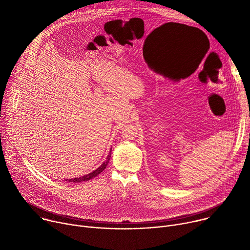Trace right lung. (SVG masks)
<instances>
[{"label": "right lung", "mask_w": 250, "mask_h": 250, "mask_svg": "<svg viewBox=\"0 0 250 250\" xmlns=\"http://www.w3.org/2000/svg\"><path fill=\"white\" fill-rule=\"evenodd\" d=\"M110 157H111V153L108 155V157H106V159H105V161L99 167V168H97L95 171H93V172H91V173H89V174H87V175H85V176H83V177H79V178H74V179H69L68 180V182H73V183H78V182H82V181H88V180H90V179H92V178H94V177H96V176H98L103 170H104L105 169V167H106V165H108V163H109V161H110ZM67 181V180H66Z\"/></svg>", "instance_id": "1"}]
</instances>
